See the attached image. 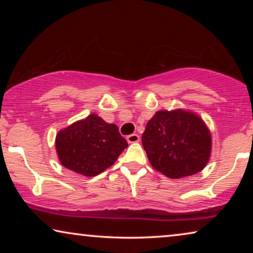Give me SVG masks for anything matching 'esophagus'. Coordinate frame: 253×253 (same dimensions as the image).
Returning a JSON list of instances; mask_svg holds the SVG:
<instances>
[{
  "mask_svg": "<svg viewBox=\"0 0 253 253\" xmlns=\"http://www.w3.org/2000/svg\"><path fill=\"white\" fill-rule=\"evenodd\" d=\"M126 140H127V143H130V144H132V143H138V141H139V136H138L137 133L129 134V136L126 137Z\"/></svg>",
  "mask_w": 253,
  "mask_h": 253,
  "instance_id": "1",
  "label": "esophagus"
}]
</instances>
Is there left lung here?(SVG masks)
<instances>
[{
	"mask_svg": "<svg viewBox=\"0 0 253 253\" xmlns=\"http://www.w3.org/2000/svg\"><path fill=\"white\" fill-rule=\"evenodd\" d=\"M152 167L169 178L197 174L207 165L212 150L204 121L188 110H160L148 121L143 137Z\"/></svg>",
	"mask_w": 253,
	"mask_h": 253,
	"instance_id": "1",
	"label": "left lung"
}]
</instances>
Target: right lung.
<instances>
[{
	"label": "right lung",
	"instance_id": "right-lung-1",
	"mask_svg": "<svg viewBox=\"0 0 253 253\" xmlns=\"http://www.w3.org/2000/svg\"><path fill=\"white\" fill-rule=\"evenodd\" d=\"M55 146L65 168L93 177L114 165L127 143L116 124L107 123L91 114L62 129L57 133Z\"/></svg>",
	"mask_w": 253,
	"mask_h": 253
}]
</instances>
